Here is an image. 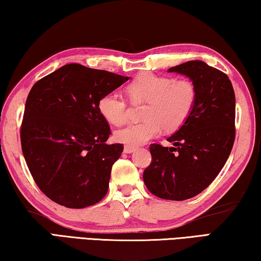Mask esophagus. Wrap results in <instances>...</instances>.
Listing matches in <instances>:
<instances>
[{"label":"esophagus","mask_w":261,"mask_h":261,"mask_svg":"<svg viewBox=\"0 0 261 261\" xmlns=\"http://www.w3.org/2000/svg\"><path fill=\"white\" fill-rule=\"evenodd\" d=\"M135 151H136V147H134V146H130V145H125L124 146V152L127 154L134 153Z\"/></svg>","instance_id":"obj_1"}]
</instances>
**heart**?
Listing matches in <instances>:
<instances>
[{
    "label": "heart",
    "mask_w": 261,
    "mask_h": 261,
    "mask_svg": "<svg viewBox=\"0 0 261 261\" xmlns=\"http://www.w3.org/2000/svg\"><path fill=\"white\" fill-rule=\"evenodd\" d=\"M127 94L134 102H146L143 112L146 120L117 130L115 138L123 144L137 146L155 138L161 134L162 127L174 131L182 126L196 103L197 88L188 79L174 81L144 72L127 86ZM99 110L112 124L121 125L127 120V103L117 93L103 95L99 101Z\"/></svg>",
    "instance_id": "1"
}]
</instances>
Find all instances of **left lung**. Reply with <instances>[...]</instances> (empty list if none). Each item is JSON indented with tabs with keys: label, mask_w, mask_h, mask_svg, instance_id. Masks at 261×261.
<instances>
[{
	"label": "left lung",
	"mask_w": 261,
	"mask_h": 261,
	"mask_svg": "<svg viewBox=\"0 0 261 261\" xmlns=\"http://www.w3.org/2000/svg\"><path fill=\"white\" fill-rule=\"evenodd\" d=\"M187 76L197 100L184 124L167 140L171 147L151 144L152 162L144 183L167 200L193 198L208 187L227 162L235 140V92L226 73L202 61L168 69Z\"/></svg>",
	"instance_id": "obj_1"
}]
</instances>
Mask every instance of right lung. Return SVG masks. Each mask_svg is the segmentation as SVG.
<instances>
[{
    "label": "right lung",
    "instance_id": "right-lung-1",
    "mask_svg": "<svg viewBox=\"0 0 261 261\" xmlns=\"http://www.w3.org/2000/svg\"><path fill=\"white\" fill-rule=\"evenodd\" d=\"M129 79L71 63L31 88L21 149L34 182L53 201L84 208L106 196L123 145L106 144L112 132L99 101Z\"/></svg>",
    "mask_w": 261,
    "mask_h": 261
}]
</instances>
